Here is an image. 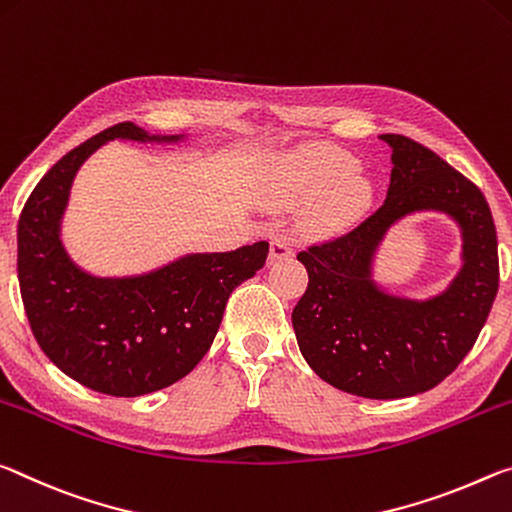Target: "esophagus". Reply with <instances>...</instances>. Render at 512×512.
Returning a JSON list of instances; mask_svg holds the SVG:
<instances>
[{
	"label": "esophagus",
	"instance_id": "1",
	"mask_svg": "<svg viewBox=\"0 0 512 512\" xmlns=\"http://www.w3.org/2000/svg\"><path fill=\"white\" fill-rule=\"evenodd\" d=\"M292 249H295V245H292L290 238H286V236H276V238H272L270 261H272V263H276V261H286V258L292 256Z\"/></svg>",
	"mask_w": 512,
	"mask_h": 512
}]
</instances>
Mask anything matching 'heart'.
Listing matches in <instances>:
<instances>
[{"label":"heart","instance_id":"b5f03b06","mask_svg":"<svg viewBox=\"0 0 512 512\" xmlns=\"http://www.w3.org/2000/svg\"><path fill=\"white\" fill-rule=\"evenodd\" d=\"M358 161L335 147L311 145L292 152L281 165L286 190L299 197H324V215L331 222H342L370 204V181L358 177Z\"/></svg>","mask_w":512,"mask_h":512}]
</instances>
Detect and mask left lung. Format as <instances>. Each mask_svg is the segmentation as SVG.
<instances>
[{
    "mask_svg": "<svg viewBox=\"0 0 512 512\" xmlns=\"http://www.w3.org/2000/svg\"><path fill=\"white\" fill-rule=\"evenodd\" d=\"M383 206L342 236L299 251L308 288L292 311L297 342L313 372L367 399L420 395L456 370L488 320L499 290L497 229L483 192L429 147L399 133ZM415 210H442L464 229V270L442 296L392 298L371 281L384 231Z\"/></svg>",
    "mask_w": 512,
    "mask_h": 512,
    "instance_id": "obj_1",
    "label": "left lung"
}]
</instances>
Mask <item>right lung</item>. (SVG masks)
Instances as JSON below:
<instances>
[{
	"instance_id": "add662e5",
	"label": "right lung",
	"mask_w": 512,
	"mask_h": 512,
	"mask_svg": "<svg viewBox=\"0 0 512 512\" xmlns=\"http://www.w3.org/2000/svg\"><path fill=\"white\" fill-rule=\"evenodd\" d=\"M149 136L131 122L67 152L27 199L18 222V279L31 331L70 379L111 397H140L177 383L211 349L229 295L267 261L265 240L226 254H190L129 279L79 270L58 238L72 179L108 140Z\"/></svg>"
}]
</instances>
